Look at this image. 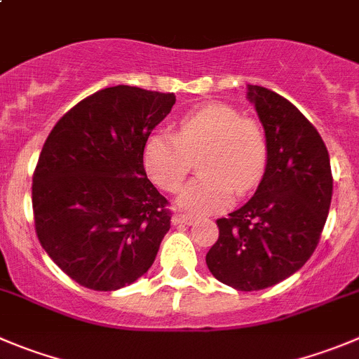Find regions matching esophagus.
<instances>
[{
    "mask_svg": "<svg viewBox=\"0 0 359 359\" xmlns=\"http://www.w3.org/2000/svg\"><path fill=\"white\" fill-rule=\"evenodd\" d=\"M172 224L174 225H190L192 224V217L187 213H174L172 215Z\"/></svg>",
    "mask_w": 359,
    "mask_h": 359,
    "instance_id": "1",
    "label": "esophagus"
}]
</instances>
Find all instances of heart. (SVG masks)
<instances>
[{
  "label": "heart",
  "mask_w": 359,
  "mask_h": 359,
  "mask_svg": "<svg viewBox=\"0 0 359 359\" xmlns=\"http://www.w3.org/2000/svg\"><path fill=\"white\" fill-rule=\"evenodd\" d=\"M266 139L259 123L227 104H208L180 121L177 135L158 132L144 146V167L158 189L174 194L199 160V174L177 199L192 215L224 211L233 194H247L266 165Z\"/></svg>",
  "instance_id": "obj_1"
}]
</instances>
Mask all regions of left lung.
Segmentation results:
<instances>
[{"mask_svg":"<svg viewBox=\"0 0 359 359\" xmlns=\"http://www.w3.org/2000/svg\"><path fill=\"white\" fill-rule=\"evenodd\" d=\"M264 126L266 170L252 199L218 218L206 254L211 275L238 291H259L298 271L320 240L333 194L330 155L316 126L287 98L248 86Z\"/></svg>","mask_w":359,"mask_h":359,"instance_id":"1","label":"left lung"}]
</instances>
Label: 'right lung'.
<instances>
[{
  "label": "right lung",
  "mask_w": 359,
  "mask_h": 359,
  "mask_svg": "<svg viewBox=\"0 0 359 359\" xmlns=\"http://www.w3.org/2000/svg\"><path fill=\"white\" fill-rule=\"evenodd\" d=\"M172 93L112 86L54 125L33 172L35 231L83 287L116 291L151 268L170 229L167 199L146 176L144 146Z\"/></svg>",
  "instance_id": "1"
}]
</instances>
